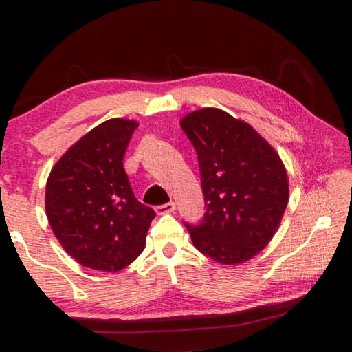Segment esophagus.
Masks as SVG:
<instances>
[{"mask_svg": "<svg viewBox=\"0 0 352 352\" xmlns=\"http://www.w3.org/2000/svg\"><path fill=\"white\" fill-rule=\"evenodd\" d=\"M155 211H157L158 214L174 212L175 211V204H174V201H169V204H166V205H160V206L155 208Z\"/></svg>", "mask_w": 352, "mask_h": 352, "instance_id": "1", "label": "esophagus"}]
</instances>
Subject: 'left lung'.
I'll return each instance as SVG.
<instances>
[{
  "label": "left lung",
  "mask_w": 352,
  "mask_h": 352,
  "mask_svg": "<svg viewBox=\"0 0 352 352\" xmlns=\"http://www.w3.org/2000/svg\"><path fill=\"white\" fill-rule=\"evenodd\" d=\"M180 126L197 152L206 212L186 225L194 247L225 265L242 264L275 236L289 201L284 164L250 124L219 109L189 113Z\"/></svg>",
  "instance_id": "1"
}]
</instances>
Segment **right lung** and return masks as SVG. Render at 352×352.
Listing matches in <instances>:
<instances>
[{
  "label": "right lung",
  "instance_id": "1",
  "mask_svg": "<svg viewBox=\"0 0 352 352\" xmlns=\"http://www.w3.org/2000/svg\"><path fill=\"white\" fill-rule=\"evenodd\" d=\"M138 122L109 119L71 146L52 168L45 208L65 252L88 269H126L146 247L155 219L136 200L122 158Z\"/></svg>",
  "mask_w": 352,
  "mask_h": 352
}]
</instances>
